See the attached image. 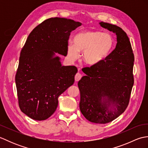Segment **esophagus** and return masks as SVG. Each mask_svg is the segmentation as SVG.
I'll list each match as a JSON object with an SVG mask.
<instances>
[{"mask_svg": "<svg viewBox=\"0 0 148 148\" xmlns=\"http://www.w3.org/2000/svg\"><path fill=\"white\" fill-rule=\"evenodd\" d=\"M81 77H82V76H81V74L77 73L76 74V76H75V81H79L81 79Z\"/></svg>", "mask_w": 148, "mask_h": 148, "instance_id": "1", "label": "esophagus"}]
</instances>
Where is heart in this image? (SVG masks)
Returning <instances> with one entry per match:
<instances>
[{"mask_svg": "<svg viewBox=\"0 0 148 148\" xmlns=\"http://www.w3.org/2000/svg\"><path fill=\"white\" fill-rule=\"evenodd\" d=\"M114 46L113 37L109 33L99 30H86L78 33L73 38V44L68 43L69 57L75 60L79 53H83L84 65L93 67L98 66L108 57Z\"/></svg>", "mask_w": 148, "mask_h": 148, "instance_id": "heart-1", "label": "heart"}]
</instances>
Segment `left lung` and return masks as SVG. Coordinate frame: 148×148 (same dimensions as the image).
Masks as SVG:
<instances>
[{
	"mask_svg": "<svg viewBox=\"0 0 148 148\" xmlns=\"http://www.w3.org/2000/svg\"><path fill=\"white\" fill-rule=\"evenodd\" d=\"M99 24L116 34V48L101 64L82 69L86 76L77 84L81 113L91 122L105 124L121 115L129 103L134 83V55L121 28L102 21Z\"/></svg>",
	"mask_w": 148,
	"mask_h": 148,
	"instance_id": "left-lung-1",
	"label": "left lung"
}]
</instances>
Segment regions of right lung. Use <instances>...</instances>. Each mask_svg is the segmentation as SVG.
Wrapping results in <instances>:
<instances>
[{
	"label": "right lung",
	"mask_w": 148,
	"mask_h": 148,
	"mask_svg": "<svg viewBox=\"0 0 148 148\" xmlns=\"http://www.w3.org/2000/svg\"><path fill=\"white\" fill-rule=\"evenodd\" d=\"M79 22L51 18L37 25L22 48L15 76L21 111L35 120L49 118L57 108L58 97L74 83L75 66H62L55 53L67 56L72 31Z\"/></svg>",
	"instance_id": "obj_1"
}]
</instances>
